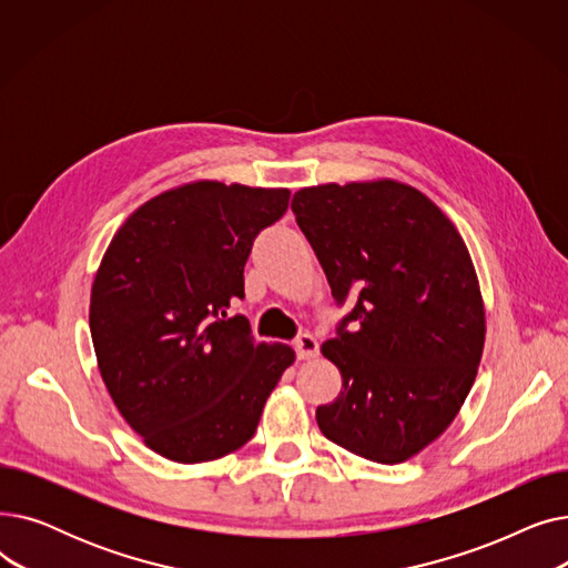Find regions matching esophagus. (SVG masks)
Segmentation results:
<instances>
[{"mask_svg": "<svg viewBox=\"0 0 568 568\" xmlns=\"http://www.w3.org/2000/svg\"><path fill=\"white\" fill-rule=\"evenodd\" d=\"M294 352L300 359H315V356L320 354V345L311 334H302L294 341Z\"/></svg>", "mask_w": 568, "mask_h": 568, "instance_id": "34e87169", "label": "esophagus"}]
</instances>
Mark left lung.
<instances>
[{"mask_svg": "<svg viewBox=\"0 0 568 568\" xmlns=\"http://www.w3.org/2000/svg\"><path fill=\"white\" fill-rule=\"evenodd\" d=\"M292 212L334 300H352L322 345L343 389L317 407V426L366 460L405 463L452 426L481 364L486 311L469 251L430 197L396 179L308 186Z\"/></svg>", "mask_w": 568, "mask_h": 568, "instance_id": "1", "label": "left lung"}]
</instances>
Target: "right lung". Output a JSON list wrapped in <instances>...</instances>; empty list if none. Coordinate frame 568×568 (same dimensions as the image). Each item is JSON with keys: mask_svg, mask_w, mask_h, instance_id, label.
Here are the masks:
<instances>
[{"mask_svg": "<svg viewBox=\"0 0 568 568\" xmlns=\"http://www.w3.org/2000/svg\"><path fill=\"white\" fill-rule=\"evenodd\" d=\"M287 189L191 182L116 230L89 302L105 389L149 449L174 463L223 458L255 435L294 352L255 343L244 315V264Z\"/></svg>", "mask_w": 568, "mask_h": 568, "instance_id": "add662e5", "label": "right lung"}]
</instances>
